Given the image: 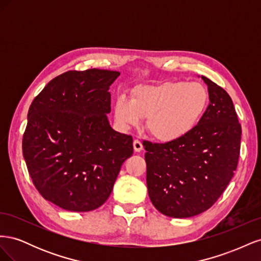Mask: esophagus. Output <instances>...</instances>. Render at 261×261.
<instances>
[{
    "label": "esophagus",
    "mask_w": 261,
    "mask_h": 261,
    "mask_svg": "<svg viewBox=\"0 0 261 261\" xmlns=\"http://www.w3.org/2000/svg\"><path fill=\"white\" fill-rule=\"evenodd\" d=\"M134 149H135L136 152H140L141 150H143V144H141V141L138 139L134 140Z\"/></svg>",
    "instance_id": "34e87169"
}]
</instances>
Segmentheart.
Segmentation results:
<instances>
[{
    "label": "heart",
    "instance_id": "1",
    "mask_svg": "<svg viewBox=\"0 0 261 261\" xmlns=\"http://www.w3.org/2000/svg\"><path fill=\"white\" fill-rule=\"evenodd\" d=\"M209 105V93L200 83L167 82L138 86L132 99L117 97L114 116L122 127L137 126L146 118L150 135L160 141H172L186 135L201 120Z\"/></svg>",
    "mask_w": 261,
    "mask_h": 261
}]
</instances>
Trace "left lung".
Returning <instances> with one entry per match:
<instances>
[{
    "mask_svg": "<svg viewBox=\"0 0 261 261\" xmlns=\"http://www.w3.org/2000/svg\"><path fill=\"white\" fill-rule=\"evenodd\" d=\"M209 105L195 127L175 140H144L149 198L163 215L189 218L212 207L238 168L242 126L228 93L201 76Z\"/></svg>",
    "mask_w": 261,
    "mask_h": 261,
    "instance_id": "1",
    "label": "left lung"
}]
</instances>
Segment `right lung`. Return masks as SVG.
<instances>
[{"label": "right lung", "instance_id": "right-lung-1", "mask_svg": "<svg viewBox=\"0 0 261 261\" xmlns=\"http://www.w3.org/2000/svg\"><path fill=\"white\" fill-rule=\"evenodd\" d=\"M118 72L68 70L46 85L28 110L22 154L37 191L60 208L86 212L111 195L133 137L109 124V87Z\"/></svg>", "mask_w": 261, "mask_h": 261}]
</instances>
